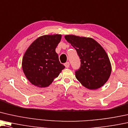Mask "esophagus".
Segmentation results:
<instances>
[{
    "label": "esophagus",
    "instance_id": "esophagus-1",
    "mask_svg": "<svg viewBox=\"0 0 128 128\" xmlns=\"http://www.w3.org/2000/svg\"><path fill=\"white\" fill-rule=\"evenodd\" d=\"M64 66H65V67H66V68H69V66H70V64H69V62H66L65 64H64Z\"/></svg>",
    "mask_w": 128,
    "mask_h": 128
}]
</instances>
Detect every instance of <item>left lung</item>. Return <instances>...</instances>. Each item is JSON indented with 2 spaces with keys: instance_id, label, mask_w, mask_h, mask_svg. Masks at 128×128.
Returning a JSON list of instances; mask_svg holds the SVG:
<instances>
[{
  "instance_id": "obj_1",
  "label": "left lung",
  "mask_w": 128,
  "mask_h": 128,
  "mask_svg": "<svg viewBox=\"0 0 128 128\" xmlns=\"http://www.w3.org/2000/svg\"><path fill=\"white\" fill-rule=\"evenodd\" d=\"M64 38L76 49L81 60L80 68L75 72L76 78L90 90L103 86L112 72L110 60L103 48L90 38L66 35Z\"/></svg>"
}]
</instances>
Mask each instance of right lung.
I'll list each match as a JSON object with an SVG mask.
<instances>
[{
	"mask_svg": "<svg viewBox=\"0 0 128 128\" xmlns=\"http://www.w3.org/2000/svg\"><path fill=\"white\" fill-rule=\"evenodd\" d=\"M61 38V34L40 36L26 51L22 67L26 77L34 86H49L64 68L55 52Z\"/></svg>",
	"mask_w": 128,
	"mask_h": 128,
	"instance_id": "1",
	"label": "right lung"
}]
</instances>
